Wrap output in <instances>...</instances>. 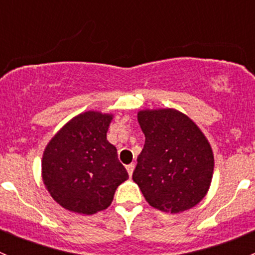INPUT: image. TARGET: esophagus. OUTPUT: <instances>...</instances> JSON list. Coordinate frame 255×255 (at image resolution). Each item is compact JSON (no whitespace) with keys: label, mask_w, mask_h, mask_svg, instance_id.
<instances>
[{"label":"esophagus","mask_w":255,"mask_h":255,"mask_svg":"<svg viewBox=\"0 0 255 255\" xmlns=\"http://www.w3.org/2000/svg\"><path fill=\"white\" fill-rule=\"evenodd\" d=\"M126 168H127V171L128 174H129V176H132L133 170H134V164H129V165H127Z\"/></svg>","instance_id":"esophagus-1"}]
</instances>
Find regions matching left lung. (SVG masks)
Listing matches in <instances>:
<instances>
[{
    "mask_svg": "<svg viewBox=\"0 0 255 255\" xmlns=\"http://www.w3.org/2000/svg\"><path fill=\"white\" fill-rule=\"evenodd\" d=\"M145 135L133 181L151 207L179 213L196 206L207 194L213 153L200 128L173 109L138 112Z\"/></svg>",
    "mask_w": 255,
    "mask_h": 255,
    "instance_id": "left-lung-1",
    "label": "left lung"
}]
</instances>
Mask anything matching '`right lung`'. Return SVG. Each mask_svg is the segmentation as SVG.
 I'll list each match as a JSON object with an SVG mask.
<instances>
[{"label": "right lung", "mask_w": 255, "mask_h": 255, "mask_svg": "<svg viewBox=\"0 0 255 255\" xmlns=\"http://www.w3.org/2000/svg\"><path fill=\"white\" fill-rule=\"evenodd\" d=\"M112 115L87 111L69 121L48 143L42 175L60 206L94 215L111 205L116 189L128 179L117 149L107 140Z\"/></svg>", "instance_id": "1"}]
</instances>
